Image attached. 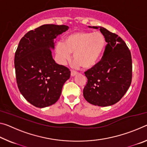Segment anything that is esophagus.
<instances>
[{"label":"esophagus","instance_id":"esophagus-1","mask_svg":"<svg viewBox=\"0 0 147 147\" xmlns=\"http://www.w3.org/2000/svg\"><path fill=\"white\" fill-rule=\"evenodd\" d=\"M77 74V73L76 71H71V75L72 76H75L76 74Z\"/></svg>","mask_w":147,"mask_h":147}]
</instances>
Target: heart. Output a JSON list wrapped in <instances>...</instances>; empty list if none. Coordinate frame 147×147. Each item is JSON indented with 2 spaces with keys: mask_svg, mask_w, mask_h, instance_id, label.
<instances>
[{
  "mask_svg": "<svg viewBox=\"0 0 147 147\" xmlns=\"http://www.w3.org/2000/svg\"><path fill=\"white\" fill-rule=\"evenodd\" d=\"M106 46V39L98 32L78 31L65 37L63 44L56 47V53L62 63L71 58L73 54L77 65L89 69L98 63Z\"/></svg>",
  "mask_w": 147,
  "mask_h": 147,
  "instance_id": "obj_1",
  "label": "heart"
}]
</instances>
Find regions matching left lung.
Instances as JSON below:
<instances>
[{"label":"left lung","mask_w":147,"mask_h":147,"mask_svg":"<svg viewBox=\"0 0 147 147\" xmlns=\"http://www.w3.org/2000/svg\"><path fill=\"white\" fill-rule=\"evenodd\" d=\"M99 28L107 45L100 61L84 73L88 83L83 94L88 102L104 107L117 103L126 93L132 78V61L130 51L123 39L103 27Z\"/></svg>","instance_id":"1"}]
</instances>
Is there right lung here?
Wrapping results in <instances>:
<instances>
[{
    "instance_id": "1",
    "label": "right lung",
    "mask_w": 147,
    "mask_h": 147,
    "mask_svg": "<svg viewBox=\"0 0 147 147\" xmlns=\"http://www.w3.org/2000/svg\"><path fill=\"white\" fill-rule=\"evenodd\" d=\"M68 28L44 24L27 32L17 47L14 59L17 86L24 98L38 108L56 103L70 78L69 69L57 64L50 50L54 48L56 36Z\"/></svg>"
}]
</instances>
